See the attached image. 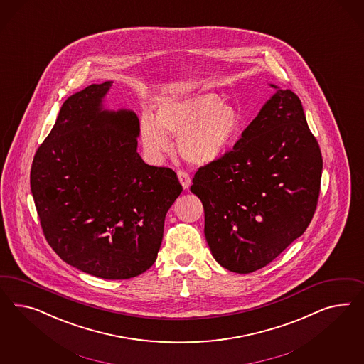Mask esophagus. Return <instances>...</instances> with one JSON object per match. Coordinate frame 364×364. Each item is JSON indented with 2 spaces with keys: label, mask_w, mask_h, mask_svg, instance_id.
<instances>
[{
  "label": "esophagus",
  "mask_w": 364,
  "mask_h": 364,
  "mask_svg": "<svg viewBox=\"0 0 364 364\" xmlns=\"http://www.w3.org/2000/svg\"><path fill=\"white\" fill-rule=\"evenodd\" d=\"M177 177H178V181H180V184L183 186V188L188 189L189 186H191V177L188 176L187 173L183 172V171L177 172Z\"/></svg>",
  "instance_id": "obj_1"
}]
</instances>
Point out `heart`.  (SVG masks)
I'll list each match as a JSON object with an SVG mask.
<instances>
[{"mask_svg": "<svg viewBox=\"0 0 364 364\" xmlns=\"http://www.w3.org/2000/svg\"><path fill=\"white\" fill-rule=\"evenodd\" d=\"M242 129L240 110L224 102L215 92L163 100L156 108L154 119L149 113L140 119L141 144L151 159L160 160L168 154V136H173L181 159L196 166H208L220 159L237 141Z\"/></svg>", "mask_w": 364, "mask_h": 364, "instance_id": "heart-1", "label": "heart"}]
</instances>
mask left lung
<instances>
[{"label": "left lung", "instance_id": "8db88e82", "mask_svg": "<svg viewBox=\"0 0 364 364\" xmlns=\"http://www.w3.org/2000/svg\"><path fill=\"white\" fill-rule=\"evenodd\" d=\"M276 89L242 137L201 166L191 192L204 207V235L224 268L250 274L269 264L307 230L323 160L298 96Z\"/></svg>", "mask_w": 364, "mask_h": 364}]
</instances>
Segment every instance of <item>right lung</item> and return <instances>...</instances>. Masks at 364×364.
<instances>
[{
    "mask_svg": "<svg viewBox=\"0 0 364 364\" xmlns=\"http://www.w3.org/2000/svg\"><path fill=\"white\" fill-rule=\"evenodd\" d=\"M112 84L65 100L34 154L31 189L55 254L85 274L120 280L156 262L183 187L172 169L144 163L136 113L104 107Z\"/></svg>",
    "mask_w": 364,
    "mask_h": 364,
    "instance_id": "add662e5",
    "label": "right lung"
}]
</instances>
